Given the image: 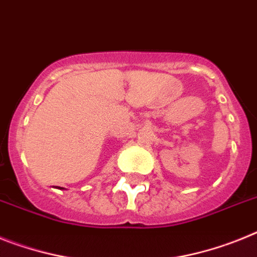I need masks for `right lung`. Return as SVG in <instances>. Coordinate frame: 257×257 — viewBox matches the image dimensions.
Returning a JSON list of instances; mask_svg holds the SVG:
<instances>
[{
  "label": "right lung",
  "mask_w": 257,
  "mask_h": 257,
  "mask_svg": "<svg viewBox=\"0 0 257 257\" xmlns=\"http://www.w3.org/2000/svg\"><path fill=\"white\" fill-rule=\"evenodd\" d=\"M59 189H61V187H59ZM62 189H63V187H62Z\"/></svg>",
  "instance_id": "obj_1"
}]
</instances>
